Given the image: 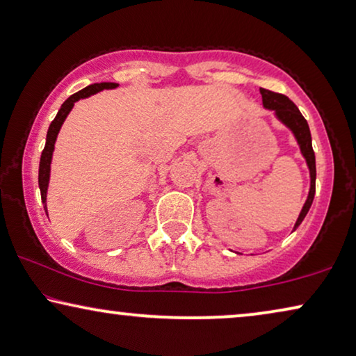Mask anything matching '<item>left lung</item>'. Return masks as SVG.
Masks as SVG:
<instances>
[{"label": "left lung", "mask_w": 356, "mask_h": 356, "mask_svg": "<svg viewBox=\"0 0 356 356\" xmlns=\"http://www.w3.org/2000/svg\"><path fill=\"white\" fill-rule=\"evenodd\" d=\"M261 94H262V104L267 110H273L275 116L283 123L288 129L293 132L297 144H299L302 156L305 158L307 166H309L310 171V190H309V196H307L304 206H302V211L299 217H297L296 224H294V230L302 224V220L305 219L307 212H309L312 203H314L315 198V180H316V164H315V152L312 148V134H310V127L307 120L302 116L299 108L296 107V104L293 100H289V97H286L283 94L268 91V89L261 88ZM293 230V232H294Z\"/></svg>", "instance_id": "obj_1"}]
</instances>
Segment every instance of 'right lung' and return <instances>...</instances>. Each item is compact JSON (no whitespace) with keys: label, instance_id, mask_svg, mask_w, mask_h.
Here are the masks:
<instances>
[{"label":"right lung","instance_id":"obj_1","mask_svg":"<svg viewBox=\"0 0 356 356\" xmlns=\"http://www.w3.org/2000/svg\"><path fill=\"white\" fill-rule=\"evenodd\" d=\"M118 84L116 83H94L91 86L81 89V91L75 92L73 95H70L65 102L62 104L60 110L57 111L54 121H52L49 129H47L46 134V145L44 150L41 153L40 158V171H38V185H40V192H41V200L44 203V211H47L46 208V195H47V185H49V176H51V161H52V152H54V145L57 140V134H59L60 127L63 124V121L70 113L73 105L75 102H78L79 99H86L89 95H92L99 91H104V89H115Z\"/></svg>","mask_w":356,"mask_h":356}]
</instances>
